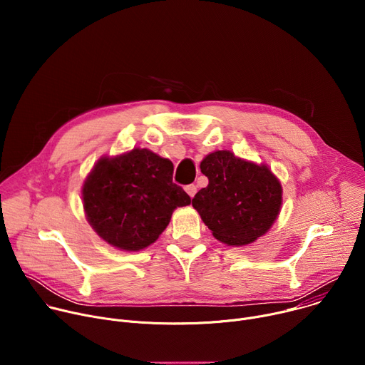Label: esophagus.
Returning a JSON list of instances; mask_svg holds the SVG:
<instances>
[{"mask_svg": "<svg viewBox=\"0 0 365 365\" xmlns=\"http://www.w3.org/2000/svg\"><path fill=\"white\" fill-rule=\"evenodd\" d=\"M185 190H186V193H187L190 197H193V196L196 195V186H195V185H187V186L185 187Z\"/></svg>", "mask_w": 365, "mask_h": 365, "instance_id": "obj_1", "label": "esophagus"}]
</instances>
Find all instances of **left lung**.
Segmentation results:
<instances>
[{
	"label": "left lung",
	"instance_id": "8db88e82",
	"mask_svg": "<svg viewBox=\"0 0 365 365\" xmlns=\"http://www.w3.org/2000/svg\"><path fill=\"white\" fill-rule=\"evenodd\" d=\"M210 183L192 199L203 224L222 244L242 247L264 235L282 210V183L267 165L212 151L200 162Z\"/></svg>",
	"mask_w": 365,
	"mask_h": 365
}]
</instances>
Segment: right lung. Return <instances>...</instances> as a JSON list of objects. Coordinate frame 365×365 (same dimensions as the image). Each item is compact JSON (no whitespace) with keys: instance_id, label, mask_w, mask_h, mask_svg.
<instances>
[{"instance_id":"1","label":"right lung","mask_w":365,"mask_h":365,"mask_svg":"<svg viewBox=\"0 0 365 365\" xmlns=\"http://www.w3.org/2000/svg\"><path fill=\"white\" fill-rule=\"evenodd\" d=\"M173 163L148 148L102 155L82 185L86 221L110 245L140 251L151 245L189 195L172 182Z\"/></svg>"}]
</instances>
